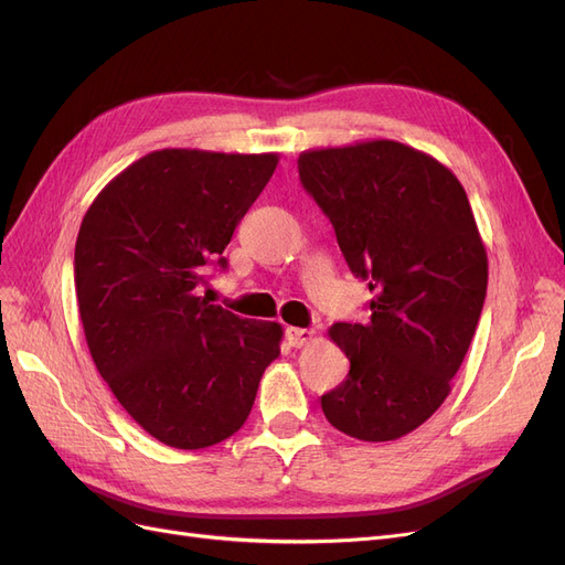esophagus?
Masks as SVG:
<instances>
[{
  "mask_svg": "<svg viewBox=\"0 0 565 565\" xmlns=\"http://www.w3.org/2000/svg\"><path fill=\"white\" fill-rule=\"evenodd\" d=\"M313 337H316V332H313V330H309V328H287V330H285L287 344H289V347H295V349L309 347L311 341H313Z\"/></svg>",
  "mask_w": 565,
  "mask_h": 565,
  "instance_id": "obj_1",
  "label": "esophagus"
}]
</instances>
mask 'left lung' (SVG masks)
<instances>
[{
	"instance_id": "obj_1",
	"label": "left lung",
	"mask_w": 565,
	"mask_h": 565,
	"mask_svg": "<svg viewBox=\"0 0 565 565\" xmlns=\"http://www.w3.org/2000/svg\"><path fill=\"white\" fill-rule=\"evenodd\" d=\"M299 179L374 295L365 324L330 328L351 370L322 413L358 440H396L448 398L483 311L488 254L469 198L446 164L388 139L303 150Z\"/></svg>"
}]
</instances>
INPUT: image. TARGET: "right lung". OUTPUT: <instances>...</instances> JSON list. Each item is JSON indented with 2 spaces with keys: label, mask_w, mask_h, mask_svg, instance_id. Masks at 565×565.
Wrapping results in <instances>:
<instances>
[{
  "label": "right lung",
  "mask_w": 565,
  "mask_h": 565,
  "mask_svg": "<svg viewBox=\"0 0 565 565\" xmlns=\"http://www.w3.org/2000/svg\"><path fill=\"white\" fill-rule=\"evenodd\" d=\"M278 152L152 150L119 172L82 218L75 289L89 353L129 417L177 450L245 424L282 324L247 320L198 295Z\"/></svg>",
  "instance_id": "right-lung-1"
}]
</instances>
